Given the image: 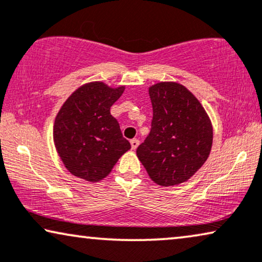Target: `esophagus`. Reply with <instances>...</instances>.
<instances>
[{
    "instance_id": "obj_1",
    "label": "esophagus",
    "mask_w": 262,
    "mask_h": 262,
    "mask_svg": "<svg viewBox=\"0 0 262 262\" xmlns=\"http://www.w3.org/2000/svg\"><path fill=\"white\" fill-rule=\"evenodd\" d=\"M139 144H140V141H139L138 139H133V140H130V145H132V148H133V149H137Z\"/></svg>"
}]
</instances>
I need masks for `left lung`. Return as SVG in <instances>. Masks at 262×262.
I'll list each match as a JSON object with an SVG mask.
<instances>
[{"label": "left lung", "mask_w": 262, "mask_h": 262, "mask_svg": "<svg viewBox=\"0 0 262 262\" xmlns=\"http://www.w3.org/2000/svg\"><path fill=\"white\" fill-rule=\"evenodd\" d=\"M151 130L137 149L148 176L163 187L189 180L206 162L213 129L206 111L186 87L159 82L149 87Z\"/></svg>", "instance_id": "8db88e82"}]
</instances>
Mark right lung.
<instances>
[{"instance_id": "1", "label": "right lung", "mask_w": 262, "mask_h": 262, "mask_svg": "<svg viewBox=\"0 0 262 262\" xmlns=\"http://www.w3.org/2000/svg\"><path fill=\"white\" fill-rule=\"evenodd\" d=\"M124 87L104 82L79 87L56 116L54 141L68 171L79 179L98 182L109 175L120 157L130 148L110 107Z\"/></svg>"}]
</instances>
